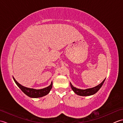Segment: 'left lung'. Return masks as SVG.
Instances as JSON below:
<instances>
[{"label": "left lung", "instance_id": "8db88e82", "mask_svg": "<svg viewBox=\"0 0 123 123\" xmlns=\"http://www.w3.org/2000/svg\"><path fill=\"white\" fill-rule=\"evenodd\" d=\"M105 79H104V80L100 83V84L97 86L95 87L87 89H85V90L80 89H78L77 88L74 87V86L72 85L71 83H70V86H71V87L72 90L74 91L75 93L77 94L78 95L82 96H87L92 95L93 94H95L97 92V91L100 89V88L101 87V86H103L104 81H105Z\"/></svg>", "mask_w": 123, "mask_h": 123}]
</instances>
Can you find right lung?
<instances>
[{"label":"right lung","instance_id":"add662e5","mask_svg":"<svg viewBox=\"0 0 123 123\" xmlns=\"http://www.w3.org/2000/svg\"><path fill=\"white\" fill-rule=\"evenodd\" d=\"M13 79H14L16 84L18 87L21 89L23 92H24L25 95H26L27 96L31 98L42 97L48 95L52 88V82L49 87L42 89H34L32 88H26L22 86L21 85H20L19 83L15 79V78L14 77H13Z\"/></svg>","mask_w":123,"mask_h":123}]
</instances>
